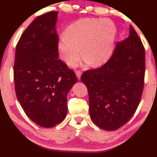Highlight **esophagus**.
I'll return each instance as SVG.
<instances>
[{
    "mask_svg": "<svg viewBox=\"0 0 157 157\" xmlns=\"http://www.w3.org/2000/svg\"><path fill=\"white\" fill-rule=\"evenodd\" d=\"M76 76H77V78H78V79H80L81 74H82V71H81V70H77L76 71Z\"/></svg>",
    "mask_w": 157,
    "mask_h": 157,
    "instance_id": "obj_1",
    "label": "esophagus"
}]
</instances>
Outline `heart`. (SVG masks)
I'll return each instance as SVG.
<instances>
[{"instance_id": "obj_1", "label": "heart", "mask_w": 157, "mask_h": 157, "mask_svg": "<svg viewBox=\"0 0 157 157\" xmlns=\"http://www.w3.org/2000/svg\"><path fill=\"white\" fill-rule=\"evenodd\" d=\"M116 28L111 21L86 18L73 23L66 29L59 44L60 56L72 64L82 56L92 66L104 63L112 51Z\"/></svg>"}]
</instances>
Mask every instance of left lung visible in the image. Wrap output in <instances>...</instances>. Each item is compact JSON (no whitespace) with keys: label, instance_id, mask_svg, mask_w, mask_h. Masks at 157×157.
<instances>
[{"label":"left lung","instance_id":"obj_1","mask_svg":"<svg viewBox=\"0 0 157 157\" xmlns=\"http://www.w3.org/2000/svg\"><path fill=\"white\" fill-rule=\"evenodd\" d=\"M144 76L145 49L131 25L128 37L116 45L108 61L81 75L88 89L92 121L107 131L127 123L140 102Z\"/></svg>","mask_w":157,"mask_h":157}]
</instances>
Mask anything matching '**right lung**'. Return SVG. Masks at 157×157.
Masks as SVG:
<instances>
[{"instance_id":"1","label":"right lung","mask_w":157,"mask_h":157,"mask_svg":"<svg viewBox=\"0 0 157 157\" xmlns=\"http://www.w3.org/2000/svg\"><path fill=\"white\" fill-rule=\"evenodd\" d=\"M58 13L34 19L16 45L15 91L28 117L38 126L53 127L67 113V94L77 82L74 71L59 59Z\"/></svg>"}]
</instances>
